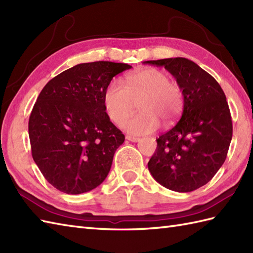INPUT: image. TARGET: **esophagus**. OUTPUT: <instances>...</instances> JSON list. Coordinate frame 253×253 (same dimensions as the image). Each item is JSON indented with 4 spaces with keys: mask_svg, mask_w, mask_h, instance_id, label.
<instances>
[{
    "mask_svg": "<svg viewBox=\"0 0 253 253\" xmlns=\"http://www.w3.org/2000/svg\"><path fill=\"white\" fill-rule=\"evenodd\" d=\"M126 139H127V140L131 141V142H138L139 140H140V138H138V137H132V136H129V135H127V136H126Z\"/></svg>",
    "mask_w": 253,
    "mask_h": 253,
    "instance_id": "esophagus-1",
    "label": "esophagus"
}]
</instances>
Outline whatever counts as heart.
Masks as SVG:
<instances>
[{
  "label": "heart",
  "mask_w": 253,
  "mask_h": 253,
  "mask_svg": "<svg viewBox=\"0 0 253 253\" xmlns=\"http://www.w3.org/2000/svg\"><path fill=\"white\" fill-rule=\"evenodd\" d=\"M123 87L116 82L106 85L103 105L110 120L122 125L136 109L140 112L124 124V129L132 135H147L155 131L160 121L165 125L173 124L184 105L180 87L169 82L168 74L158 68H142L128 74Z\"/></svg>",
  "instance_id": "1"
}]
</instances>
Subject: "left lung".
Returning <instances> with one entry per match:
<instances>
[{
    "label": "left lung",
    "mask_w": 253,
    "mask_h": 253,
    "mask_svg": "<svg viewBox=\"0 0 253 253\" xmlns=\"http://www.w3.org/2000/svg\"><path fill=\"white\" fill-rule=\"evenodd\" d=\"M144 63L165 67L184 95L180 120L157 139L149 170L169 190L193 191L211 180L226 159L233 137L226 96L211 75L188 58Z\"/></svg>",
    "instance_id": "8db88e82"
}]
</instances>
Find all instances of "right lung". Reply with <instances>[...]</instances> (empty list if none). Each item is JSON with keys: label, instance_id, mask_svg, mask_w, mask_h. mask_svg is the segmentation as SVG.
<instances>
[{"label": "right lung", "instance_id": "obj_1", "mask_svg": "<svg viewBox=\"0 0 253 253\" xmlns=\"http://www.w3.org/2000/svg\"><path fill=\"white\" fill-rule=\"evenodd\" d=\"M131 66L83 63L57 75L42 89L29 117L31 153L44 178L68 195L101 185L125 136L103 105L106 85Z\"/></svg>", "mask_w": 253, "mask_h": 253}]
</instances>
